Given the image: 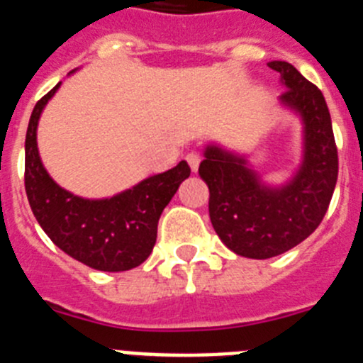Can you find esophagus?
I'll return each instance as SVG.
<instances>
[{
    "mask_svg": "<svg viewBox=\"0 0 363 363\" xmlns=\"http://www.w3.org/2000/svg\"><path fill=\"white\" fill-rule=\"evenodd\" d=\"M186 162L190 164L191 172H197V169H199V164H201L199 153H195V151H190V153L186 155Z\"/></svg>",
    "mask_w": 363,
    "mask_h": 363,
    "instance_id": "1",
    "label": "esophagus"
}]
</instances>
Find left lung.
Segmentation results:
<instances>
[{
	"label": "left lung",
	"instance_id": "obj_1",
	"mask_svg": "<svg viewBox=\"0 0 363 363\" xmlns=\"http://www.w3.org/2000/svg\"><path fill=\"white\" fill-rule=\"evenodd\" d=\"M281 74L283 104L305 124V157L298 175L279 190L264 188L245 159L208 147L199 175L210 190V219L230 250L269 259L291 250L320 226L338 179V150L321 91L289 62H270Z\"/></svg>",
	"mask_w": 363,
	"mask_h": 363
}]
</instances>
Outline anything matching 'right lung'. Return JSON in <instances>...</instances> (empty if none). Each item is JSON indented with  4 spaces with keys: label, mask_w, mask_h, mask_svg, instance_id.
I'll return each mask as SVG.
<instances>
[{
    "label": "right lung",
    "mask_w": 363,
    "mask_h": 363,
    "mask_svg": "<svg viewBox=\"0 0 363 363\" xmlns=\"http://www.w3.org/2000/svg\"><path fill=\"white\" fill-rule=\"evenodd\" d=\"M56 87L38 100L25 137V191L30 210L50 241L65 254L104 272L131 270L147 259L157 241L160 213L184 179L186 160L111 199L89 201L60 188L38 155V118Z\"/></svg>",
    "instance_id": "add662e5"
}]
</instances>
